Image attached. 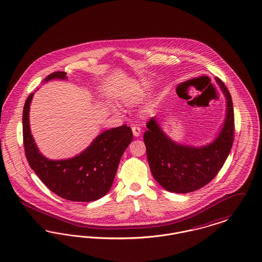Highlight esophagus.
Wrapping results in <instances>:
<instances>
[{
    "label": "esophagus",
    "instance_id": "obj_1",
    "mask_svg": "<svg viewBox=\"0 0 262 262\" xmlns=\"http://www.w3.org/2000/svg\"><path fill=\"white\" fill-rule=\"evenodd\" d=\"M132 129H133V134H134V136L136 137V138H138L140 136V134H141V129L139 128V126H133L132 127Z\"/></svg>",
    "mask_w": 262,
    "mask_h": 262
}]
</instances>
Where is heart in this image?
<instances>
[{
    "label": "heart",
    "instance_id": "obj_1",
    "mask_svg": "<svg viewBox=\"0 0 262 262\" xmlns=\"http://www.w3.org/2000/svg\"><path fill=\"white\" fill-rule=\"evenodd\" d=\"M151 87L152 83L148 80L141 79L139 81H136L121 94L120 103L126 107L136 106L146 97L147 92L151 89ZM113 111H116V108H113Z\"/></svg>",
    "mask_w": 262,
    "mask_h": 262
}]
</instances>
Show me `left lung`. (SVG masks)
<instances>
[{
	"label": "left lung",
	"mask_w": 262,
	"mask_h": 262,
	"mask_svg": "<svg viewBox=\"0 0 262 262\" xmlns=\"http://www.w3.org/2000/svg\"><path fill=\"white\" fill-rule=\"evenodd\" d=\"M227 102L226 118L219 134L202 146L179 143L170 139L159 123L151 118L143 135L147 161L154 179L165 190L185 194L208 184L223 167L233 142L234 118L231 94L215 78Z\"/></svg>",
	"instance_id": "8db88e82"
}]
</instances>
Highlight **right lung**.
<instances>
[{"label": "right lung", "instance_id": "right-lung-1", "mask_svg": "<svg viewBox=\"0 0 262 262\" xmlns=\"http://www.w3.org/2000/svg\"><path fill=\"white\" fill-rule=\"evenodd\" d=\"M66 80L65 72H54L43 82ZM31 94L23 112V135L27 159L48 189L63 199L92 202L104 197L112 187L120 160L134 139L132 128L125 124L101 133L91 144L71 158L52 160L41 154L34 142L30 126Z\"/></svg>", "mask_w": 262, "mask_h": 262}]
</instances>
